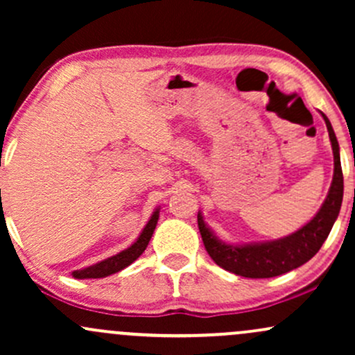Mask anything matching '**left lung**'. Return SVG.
<instances>
[{"label":"left lung","mask_w":355,"mask_h":355,"mask_svg":"<svg viewBox=\"0 0 355 355\" xmlns=\"http://www.w3.org/2000/svg\"><path fill=\"white\" fill-rule=\"evenodd\" d=\"M327 125L329 138L334 152V178L327 198L322 203L320 210L307 225L287 237L262 243H247V245H230L222 242L211 234L198 211V230H200L203 245L218 267L225 268L235 275L248 279H268L282 275L294 268L304 266L320 250L322 243L331 234L334 222L339 215L342 197H344V177H342L339 144L334 133L331 121L322 113Z\"/></svg>","instance_id":"1"}]
</instances>
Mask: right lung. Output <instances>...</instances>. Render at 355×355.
I'll use <instances>...</instances> for the list:
<instances>
[{
  "instance_id": "1",
  "label": "right lung",
  "mask_w": 355,
  "mask_h": 355,
  "mask_svg": "<svg viewBox=\"0 0 355 355\" xmlns=\"http://www.w3.org/2000/svg\"><path fill=\"white\" fill-rule=\"evenodd\" d=\"M158 214H160V209L153 211L152 218L148 220V223H146L145 229L141 230L140 237L137 239V242L133 243V245H130L126 250L120 252V254L110 257V259L101 260V262L95 263V266L81 268V270H75L73 272V277H75V279H101V277L116 274V272L123 270L125 267H128L130 263L135 262L138 257L144 254L146 245H148L150 239H152L153 230L158 222Z\"/></svg>"
}]
</instances>
